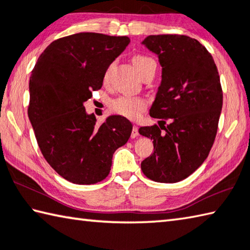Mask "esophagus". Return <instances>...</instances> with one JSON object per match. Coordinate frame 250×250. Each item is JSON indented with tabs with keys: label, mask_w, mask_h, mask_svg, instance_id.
Here are the masks:
<instances>
[{
	"label": "esophagus",
	"mask_w": 250,
	"mask_h": 250,
	"mask_svg": "<svg viewBox=\"0 0 250 250\" xmlns=\"http://www.w3.org/2000/svg\"><path fill=\"white\" fill-rule=\"evenodd\" d=\"M138 135H139V133H138V127L134 125L133 130H131V138H136Z\"/></svg>",
	"instance_id": "esophagus-1"
}]
</instances>
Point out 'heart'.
<instances>
[{
    "label": "heart",
    "instance_id": "1",
    "mask_svg": "<svg viewBox=\"0 0 250 250\" xmlns=\"http://www.w3.org/2000/svg\"><path fill=\"white\" fill-rule=\"evenodd\" d=\"M133 64L138 70L141 77L147 75L150 72H155V64L154 60L148 55L144 54H136L133 56ZM112 66H109L106 69L104 79L109 77L110 70ZM148 106V102L141 97H130V96H121L114 99L110 102V110L114 114L124 116L129 120H137L140 115L146 111Z\"/></svg>",
    "mask_w": 250,
    "mask_h": 250
}]
</instances>
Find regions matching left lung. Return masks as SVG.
Wrapping results in <instances>:
<instances>
[{
  "label": "left lung",
  "instance_id": "1",
  "mask_svg": "<svg viewBox=\"0 0 250 250\" xmlns=\"http://www.w3.org/2000/svg\"><path fill=\"white\" fill-rule=\"evenodd\" d=\"M143 44L158 54L162 82L150 109L160 126L139 128L154 149L141 169L154 182L177 183L204 163L213 146L223 103L219 72L209 51L188 36H148Z\"/></svg>",
  "mask_w": 250,
  "mask_h": 250
}]
</instances>
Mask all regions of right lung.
I'll list each match as a JSON object with an SVG mask.
<instances>
[{
	"label": "right lung",
	"mask_w": 250,
	"mask_h": 250,
	"mask_svg": "<svg viewBox=\"0 0 250 250\" xmlns=\"http://www.w3.org/2000/svg\"><path fill=\"white\" fill-rule=\"evenodd\" d=\"M128 37L81 32L46 46L31 72L28 116L38 146L65 180L91 185L109 175L112 157L133 129L121 115L97 125L83 102L101 89L107 67L129 43Z\"/></svg>",
	"instance_id": "1"
}]
</instances>
